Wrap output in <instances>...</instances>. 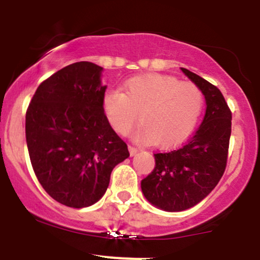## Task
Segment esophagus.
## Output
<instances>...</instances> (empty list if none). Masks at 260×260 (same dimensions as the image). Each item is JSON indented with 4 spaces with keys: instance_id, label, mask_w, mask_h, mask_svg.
<instances>
[{
    "instance_id": "esophagus-1",
    "label": "esophagus",
    "mask_w": 260,
    "mask_h": 260,
    "mask_svg": "<svg viewBox=\"0 0 260 260\" xmlns=\"http://www.w3.org/2000/svg\"><path fill=\"white\" fill-rule=\"evenodd\" d=\"M128 149H129V154L131 155H136L137 153H138V148L133 147V145H129V147H128Z\"/></svg>"
}]
</instances>
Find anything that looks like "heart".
Wrapping results in <instances>:
<instances>
[{"label": "heart", "instance_id": "b5f03b06", "mask_svg": "<svg viewBox=\"0 0 260 260\" xmlns=\"http://www.w3.org/2000/svg\"><path fill=\"white\" fill-rule=\"evenodd\" d=\"M123 92L109 89L101 105L107 122L121 136H127L139 120L140 142L159 148L180 144L194 131L201 118L204 96L193 83L180 82L165 74H142L123 83Z\"/></svg>", "mask_w": 260, "mask_h": 260}]
</instances>
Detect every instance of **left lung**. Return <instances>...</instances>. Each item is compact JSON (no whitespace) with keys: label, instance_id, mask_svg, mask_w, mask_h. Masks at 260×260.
I'll list each match as a JSON object with an SVG mask.
<instances>
[{"label":"left lung","instance_id":"left-lung-1","mask_svg":"<svg viewBox=\"0 0 260 260\" xmlns=\"http://www.w3.org/2000/svg\"><path fill=\"white\" fill-rule=\"evenodd\" d=\"M181 70L204 94L207 111L187 143L154 154L155 168L142 180L145 198L166 211L194 207L215 188L225 172L231 136L232 113L221 91L196 73Z\"/></svg>","mask_w":260,"mask_h":260}]
</instances>
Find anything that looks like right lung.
Wrapping results in <instances>:
<instances>
[{
	"mask_svg": "<svg viewBox=\"0 0 260 260\" xmlns=\"http://www.w3.org/2000/svg\"><path fill=\"white\" fill-rule=\"evenodd\" d=\"M103 68L76 62L38 86L25 115V137L38 181L56 202L85 208L106 192L113 168L129 156L103 111Z\"/></svg>",
	"mask_w": 260,
	"mask_h": 260,
	"instance_id": "1",
	"label": "right lung"
}]
</instances>
